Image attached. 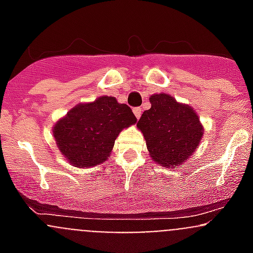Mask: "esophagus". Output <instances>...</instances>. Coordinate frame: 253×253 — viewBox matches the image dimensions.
Here are the masks:
<instances>
[{
	"instance_id": "34e87169",
	"label": "esophagus",
	"mask_w": 253,
	"mask_h": 253,
	"mask_svg": "<svg viewBox=\"0 0 253 253\" xmlns=\"http://www.w3.org/2000/svg\"><path fill=\"white\" fill-rule=\"evenodd\" d=\"M133 113L134 115H135V118L139 119L140 115H142V109H140V107H135V109H133Z\"/></svg>"
}]
</instances>
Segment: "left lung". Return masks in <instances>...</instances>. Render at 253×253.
Listing matches in <instances>:
<instances>
[{
  "label": "left lung",
  "instance_id": "1",
  "mask_svg": "<svg viewBox=\"0 0 253 253\" xmlns=\"http://www.w3.org/2000/svg\"><path fill=\"white\" fill-rule=\"evenodd\" d=\"M151 109L142 114L137 126L146 139L149 156L163 167L177 169L195 153L204 126L190 105L169 93L149 96Z\"/></svg>",
  "mask_w": 253,
  "mask_h": 253
}]
</instances>
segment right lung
I'll list each match as a JSON object with an SVG mask.
<instances>
[{
	"label": "right lung",
	"instance_id": "right-lung-1",
	"mask_svg": "<svg viewBox=\"0 0 253 253\" xmlns=\"http://www.w3.org/2000/svg\"><path fill=\"white\" fill-rule=\"evenodd\" d=\"M137 123L126 104L113 96L76 105L53 126L62 156L75 167H93L110 157L114 143L123 129Z\"/></svg>",
	"mask_w": 253,
	"mask_h": 253
}]
</instances>
